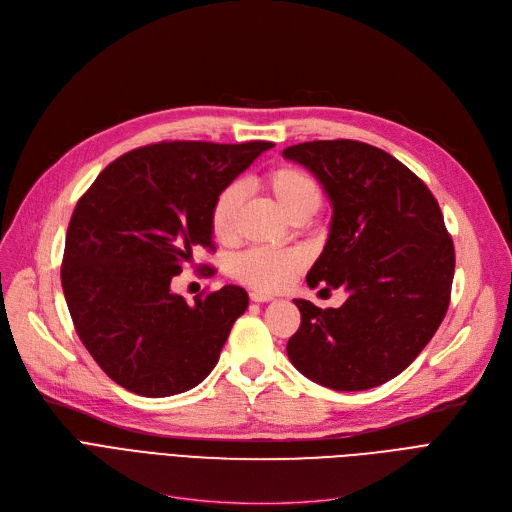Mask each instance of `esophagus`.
I'll list each match as a JSON object with an SVG mask.
<instances>
[{"mask_svg":"<svg viewBox=\"0 0 512 512\" xmlns=\"http://www.w3.org/2000/svg\"><path fill=\"white\" fill-rule=\"evenodd\" d=\"M274 297L272 294H265V292H251V301L253 303H270Z\"/></svg>","mask_w":512,"mask_h":512,"instance_id":"obj_1","label":"esophagus"}]
</instances>
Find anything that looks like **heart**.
Masks as SVG:
<instances>
[{
	"label": "heart",
	"instance_id": "heart-1",
	"mask_svg": "<svg viewBox=\"0 0 512 512\" xmlns=\"http://www.w3.org/2000/svg\"><path fill=\"white\" fill-rule=\"evenodd\" d=\"M263 188L272 195L280 211L290 222H305L317 211L321 203V188L311 174L294 166H280L263 176ZM242 199L238 184H228L215 197L209 224L213 236L220 242L234 238L236 211ZM303 267V257L297 251H267L253 249L234 259L232 274L242 284L257 290L274 292L286 286L290 276Z\"/></svg>",
	"mask_w": 512,
	"mask_h": 512
}]
</instances>
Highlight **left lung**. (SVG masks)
Masks as SVG:
<instances>
[{"mask_svg": "<svg viewBox=\"0 0 512 512\" xmlns=\"http://www.w3.org/2000/svg\"><path fill=\"white\" fill-rule=\"evenodd\" d=\"M307 168L332 205L309 288H344L338 309L294 299L301 328L290 363L340 392L369 390L405 371L440 328L454 247L429 188L390 153L359 141H311L282 153Z\"/></svg>", "mask_w": 512, "mask_h": 512, "instance_id": "1", "label": "left lung"}]
</instances>
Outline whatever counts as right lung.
Returning a JSON list of instances; mask_svg holds the SVG:
<instances>
[{
    "label": "right lung",
    "mask_w": 512,
    "mask_h": 512,
    "mask_svg": "<svg viewBox=\"0 0 512 512\" xmlns=\"http://www.w3.org/2000/svg\"><path fill=\"white\" fill-rule=\"evenodd\" d=\"M272 143L174 141L134 149L107 166L76 203L62 288L78 338L122 388L164 398L215 367L245 288L226 284L188 305L172 278L213 247L215 197Z\"/></svg>",
    "instance_id": "1"
}]
</instances>
